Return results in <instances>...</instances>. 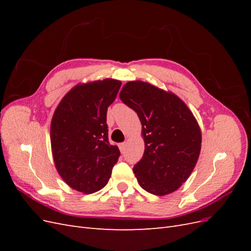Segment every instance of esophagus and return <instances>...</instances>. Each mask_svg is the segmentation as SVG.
I'll return each instance as SVG.
<instances>
[{"label":"esophagus","mask_w":251,"mask_h":251,"mask_svg":"<svg viewBox=\"0 0 251 251\" xmlns=\"http://www.w3.org/2000/svg\"><path fill=\"white\" fill-rule=\"evenodd\" d=\"M119 150H120V151H121V153H125V151H126V143L124 142V143H120L119 144Z\"/></svg>","instance_id":"obj_1"}]
</instances>
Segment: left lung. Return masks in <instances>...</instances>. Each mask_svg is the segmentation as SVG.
Instances as JSON below:
<instances>
[{
	"mask_svg": "<svg viewBox=\"0 0 251 251\" xmlns=\"http://www.w3.org/2000/svg\"><path fill=\"white\" fill-rule=\"evenodd\" d=\"M119 97L142 125L144 153L133 168L139 185L156 196L175 192L200 155L201 131L193 113L178 96L140 80L126 82Z\"/></svg>",
	"mask_w": 251,
	"mask_h": 251,
	"instance_id": "left-lung-1",
	"label": "left lung"
}]
</instances>
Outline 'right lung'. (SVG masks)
<instances>
[{"mask_svg": "<svg viewBox=\"0 0 251 251\" xmlns=\"http://www.w3.org/2000/svg\"><path fill=\"white\" fill-rule=\"evenodd\" d=\"M121 82L103 79L78 85L59 102L51 121L55 168L73 189L93 194L107 185L120 151L108 138L107 111Z\"/></svg>", "mask_w": 251, "mask_h": 251, "instance_id": "obj_1", "label": "right lung"}]
</instances>
